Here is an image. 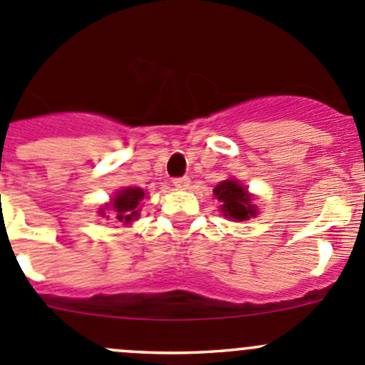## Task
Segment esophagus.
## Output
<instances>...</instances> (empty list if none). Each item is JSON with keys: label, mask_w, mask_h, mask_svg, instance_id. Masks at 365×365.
Masks as SVG:
<instances>
[{"label": "esophagus", "mask_w": 365, "mask_h": 365, "mask_svg": "<svg viewBox=\"0 0 365 365\" xmlns=\"http://www.w3.org/2000/svg\"><path fill=\"white\" fill-rule=\"evenodd\" d=\"M173 183H175L176 189L185 190L187 187L190 185V178H189V176H180V178H175V180H173Z\"/></svg>", "instance_id": "obj_1"}]
</instances>
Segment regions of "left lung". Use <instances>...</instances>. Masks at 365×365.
Wrapping results in <instances>:
<instances>
[{"instance_id":"8db88e82","label":"left lung","mask_w":365,"mask_h":365,"mask_svg":"<svg viewBox=\"0 0 365 365\" xmlns=\"http://www.w3.org/2000/svg\"><path fill=\"white\" fill-rule=\"evenodd\" d=\"M213 196L220 201V212L226 219L242 222L257 215V206L252 203V196L238 180H224L213 189Z\"/></svg>"}]
</instances>
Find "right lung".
<instances>
[{
    "mask_svg": "<svg viewBox=\"0 0 365 365\" xmlns=\"http://www.w3.org/2000/svg\"><path fill=\"white\" fill-rule=\"evenodd\" d=\"M146 192L139 187H125V189L118 190L116 196L113 197L111 203H108L104 208L98 210L102 217H113L114 220L121 222L123 226H128L134 220H138L139 212H141V201L145 200ZM106 209H109L111 216H108Z\"/></svg>",
    "mask_w": 365,
    "mask_h": 365,
    "instance_id": "right-lung-1",
    "label": "right lung"
}]
</instances>
